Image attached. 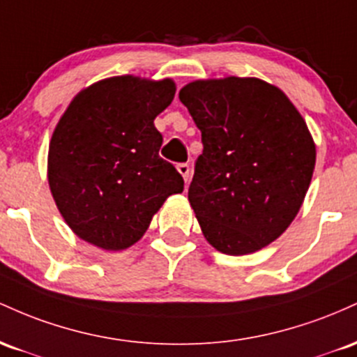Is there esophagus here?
I'll return each mask as SVG.
<instances>
[{
	"instance_id": "esophagus-1",
	"label": "esophagus",
	"mask_w": 357,
	"mask_h": 357,
	"mask_svg": "<svg viewBox=\"0 0 357 357\" xmlns=\"http://www.w3.org/2000/svg\"><path fill=\"white\" fill-rule=\"evenodd\" d=\"M177 170H178V174L183 177V180L187 182V180H189V177H190V167L187 165V163H178Z\"/></svg>"
}]
</instances>
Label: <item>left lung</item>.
Listing matches in <instances>:
<instances>
[{
  "label": "left lung",
  "mask_w": 357,
  "mask_h": 357,
  "mask_svg": "<svg viewBox=\"0 0 357 357\" xmlns=\"http://www.w3.org/2000/svg\"><path fill=\"white\" fill-rule=\"evenodd\" d=\"M178 98L202 133L189 202L209 244L248 255L282 236L310 185L315 143L285 92L256 77L194 81Z\"/></svg>",
  "instance_id": "8db88e82"
}]
</instances>
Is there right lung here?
<instances>
[{"mask_svg":"<svg viewBox=\"0 0 357 357\" xmlns=\"http://www.w3.org/2000/svg\"><path fill=\"white\" fill-rule=\"evenodd\" d=\"M175 96L172 79L118 75L79 92L55 126L49 185L60 214L84 241L106 251L142 239L182 175L158 155L155 118Z\"/></svg>","mask_w":357,"mask_h":357,"instance_id":"1","label":"right lung"}]
</instances>
